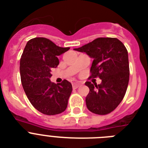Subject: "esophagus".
Returning a JSON list of instances; mask_svg holds the SVG:
<instances>
[{"label": "esophagus", "instance_id": "obj_1", "mask_svg": "<svg viewBox=\"0 0 148 148\" xmlns=\"http://www.w3.org/2000/svg\"><path fill=\"white\" fill-rule=\"evenodd\" d=\"M81 85V84L80 83V82H74V83L72 84V87H73V88H74V89H76V88H77Z\"/></svg>", "mask_w": 148, "mask_h": 148}]
</instances>
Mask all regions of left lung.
Masks as SVG:
<instances>
[{
	"label": "left lung",
	"mask_w": 148,
	"mask_h": 148,
	"mask_svg": "<svg viewBox=\"0 0 148 148\" xmlns=\"http://www.w3.org/2000/svg\"><path fill=\"white\" fill-rule=\"evenodd\" d=\"M74 51L84 52L93 58L90 77L101 79L98 85L85 83L90 91L86 105L90 111L100 115L114 110L124 98L129 82L128 53L117 38H99Z\"/></svg>",
	"instance_id": "left-lung-1"
}]
</instances>
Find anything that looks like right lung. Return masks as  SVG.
Segmentation results:
<instances>
[{
  "label": "right lung",
  "mask_w": 148,
  "mask_h": 148,
  "mask_svg": "<svg viewBox=\"0 0 148 148\" xmlns=\"http://www.w3.org/2000/svg\"><path fill=\"white\" fill-rule=\"evenodd\" d=\"M70 47H58L49 39L35 38L28 40L20 60L21 84L27 97L34 108L46 115L64 112L72 92L67 80L51 82V69L58 67V56Z\"/></svg>",
  "instance_id": "obj_1"
}]
</instances>
